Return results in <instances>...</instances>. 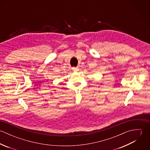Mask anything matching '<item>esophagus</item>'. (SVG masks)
<instances>
[{"mask_svg":"<svg viewBox=\"0 0 150 150\" xmlns=\"http://www.w3.org/2000/svg\"><path fill=\"white\" fill-rule=\"evenodd\" d=\"M72 70L74 71H78L79 70V67H73Z\"/></svg>","mask_w":150,"mask_h":150,"instance_id":"esophagus-1","label":"esophagus"}]
</instances>
